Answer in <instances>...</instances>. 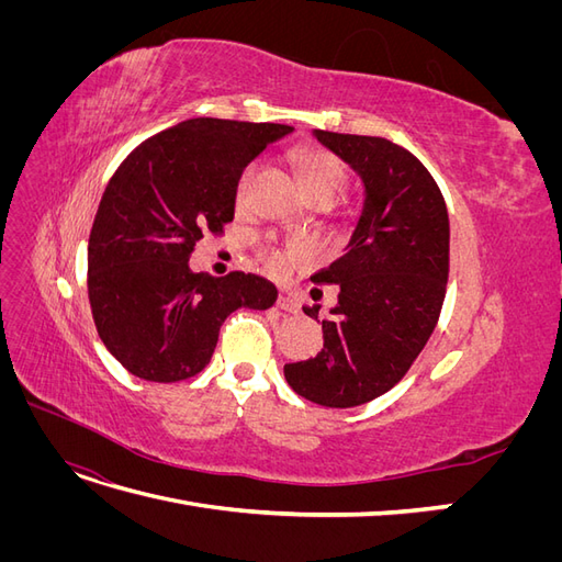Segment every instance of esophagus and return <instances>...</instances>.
<instances>
[{
    "label": "esophagus",
    "instance_id": "34e87169",
    "mask_svg": "<svg viewBox=\"0 0 562 562\" xmlns=\"http://www.w3.org/2000/svg\"><path fill=\"white\" fill-rule=\"evenodd\" d=\"M277 304H279V310H283V312H288V314H297V312H300V302H297V297H295L293 293L281 291Z\"/></svg>",
    "mask_w": 562,
    "mask_h": 562
}]
</instances>
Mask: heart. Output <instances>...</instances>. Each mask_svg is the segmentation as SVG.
Returning <instances> with one entry per match:
<instances>
[{
	"label": "heart",
	"instance_id": "obj_1",
	"mask_svg": "<svg viewBox=\"0 0 562 562\" xmlns=\"http://www.w3.org/2000/svg\"><path fill=\"white\" fill-rule=\"evenodd\" d=\"M297 178L302 184V192L307 194V199L316 196H326V199H337V194L342 192L347 173L345 166L339 164V159L326 149H300L297 155ZM255 176V164H248L239 180H236V199L244 201L248 194L250 180ZM312 260V248L304 241H293L288 246H271L265 250V262L267 267L274 271V274H288V271L307 267Z\"/></svg>",
	"mask_w": 562,
	"mask_h": 562
}]
</instances>
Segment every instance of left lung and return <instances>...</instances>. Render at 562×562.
<instances>
[{
	"instance_id": "left-lung-1",
	"label": "left lung",
	"mask_w": 562,
	"mask_h": 562,
	"mask_svg": "<svg viewBox=\"0 0 562 562\" xmlns=\"http://www.w3.org/2000/svg\"><path fill=\"white\" fill-rule=\"evenodd\" d=\"M363 182V209L342 258L312 277L337 283L323 321V349L283 366L295 394L326 407H353L394 386L431 337L448 283L450 223L443 194L401 145L314 128ZM318 318V304L302 307Z\"/></svg>"
}]
</instances>
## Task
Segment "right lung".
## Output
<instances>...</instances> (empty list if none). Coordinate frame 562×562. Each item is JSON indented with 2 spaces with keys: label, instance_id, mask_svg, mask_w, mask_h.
<instances>
[{
  "label": "right lung",
  "instance_id": "right-lung-1",
  "mask_svg": "<svg viewBox=\"0 0 562 562\" xmlns=\"http://www.w3.org/2000/svg\"><path fill=\"white\" fill-rule=\"evenodd\" d=\"M293 131L199 116L135 147L105 187L89 236V300L100 339L131 375L194 378L209 366L225 318L269 310L277 285L232 271L190 269L203 234L234 220L236 180Z\"/></svg>",
  "mask_w": 562,
  "mask_h": 562
}]
</instances>
